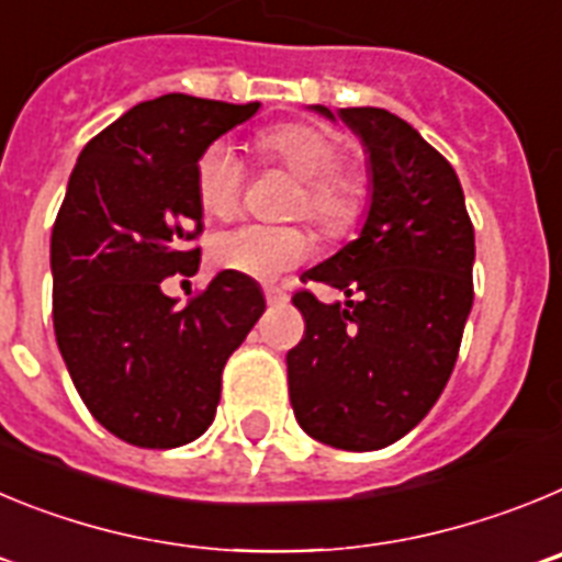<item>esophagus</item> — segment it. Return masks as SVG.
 Masks as SVG:
<instances>
[{
    "mask_svg": "<svg viewBox=\"0 0 562 562\" xmlns=\"http://www.w3.org/2000/svg\"><path fill=\"white\" fill-rule=\"evenodd\" d=\"M265 297L270 306H281L290 301V295H286L284 290H278V286H265Z\"/></svg>",
    "mask_w": 562,
    "mask_h": 562,
    "instance_id": "34e87169",
    "label": "esophagus"
}]
</instances>
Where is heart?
<instances>
[{"label": "heart", "mask_w": 562, "mask_h": 562, "mask_svg": "<svg viewBox=\"0 0 562 562\" xmlns=\"http://www.w3.org/2000/svg\"><path fill=\"white\" fill-rule=\"evenodd\" d=\"M261 160L284 166L301 180L295 213H304L326 231L337 233L360 216L366 202V177L340 166V146L329 132L310 123H290L258 137ZM247 168L231 140H213L196 162V200L211 216H231L241 202ZM312 238L295 225L247 222L225 231L213 241V265L256 281H276L306 261Z\"/></svg>", "instance_id": "b5f03b06"}]
</instances>
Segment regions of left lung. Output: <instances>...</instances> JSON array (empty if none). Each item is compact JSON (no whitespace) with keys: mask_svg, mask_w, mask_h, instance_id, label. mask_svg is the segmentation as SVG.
<instances>
[{"mask_svg":"<svg viewBox=\"0 0 562 562\" xmlns=\"http://www.w3.org/2000/svg\"><path fill=\"white\" fill-rule=\"evenodd\" d=\"M337 117L369 154L371 202L360 236L304 272L349 301L295 292L306 329L286 376L297 425L362 453L414 430L448 385L473 310L475 233L453 166L411 123L376 106Z\"/></svg>","mask_w":562,"mask_h":562,"instance_id":"obj_1","label":"left lung"}]
</instances>
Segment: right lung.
<instances>
[{
  "instance_id": "right-lung-1",
  "label": "right lung",
  "mask_w": 562,
  "mask_h": 562,
  "mask_svg": "<svg viewBox=\"0 0 562 562\" xmlns=\"http://www.w3.org/2000/svg\"><path fill=\"white\" fill-rule=\"evenodd\" d=\"M258 106L177 92L137 103L69 173L49 238L56 340L89 414L137 448L205 434L227 357L265 312L261 286L231 270L186 306L162 292L200 267V154Z\"/></svg>"
}]
</instances>
